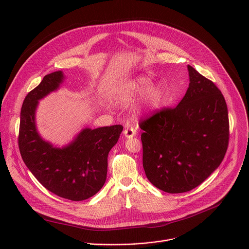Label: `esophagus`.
I'll use <instances>...</instances> for the list:
<instances>
[{
	"mask_svg": "<svg viewBox=\"0 0 249 249\" xmlns=\"http://www.w3.org/2000/svg\"><path fill=\"white\" fill-rule=\"evenodd\" d=\"M123 133L126 138H132L136 135V131L132 127H125V130L123 131Z\"/></svg>",
	"mask_w": 249,
	"mask_h": 249,
	"instance_id": "34e87169",
	"label": "esophagus"
}]
</instances>
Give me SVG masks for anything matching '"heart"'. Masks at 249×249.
<instances>
[{
  "instance_id": "1",
  "label": "heart",
  "mask_w": 249,
  "mask_h": 249,
  "mask_svg": "<svg viewBox=\"0 0 249 249\" xmlns=\"http://www.w3.org/2000/svg\"><path fill=\"white\" fill-rule=\"evenodd\" d=\"M152 82L147 77H139L128 81L120 86L115 93V99L121 104L132 102L137 96L143 93L142 106L148 110L153 111L160 107L163 99V91L160 87L153 86Z\"/></svg>"
}]
</instances>
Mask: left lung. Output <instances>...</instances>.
Segmentation results:
<instances>
[{
    "label": "left lung",
    "mask_w": 249,
    "mask_h": 249,
    "mask_svg": "<svg viewBox=\"0 0 249 249\" xmlns=\"http://www.w3.org/2000/svg\"><path fill=\"white\" fill-rule=\"evenodd\" d=\"M189 88L175 107L141 119L143 166L150 182L167 193L200 185L223 161L230 123L217 86L188 65Z\"/></svg>",
    "instance_id": "1"
}]
</instances>
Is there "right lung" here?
Here are the masks:
<instances>
[{"mask_svg": "<svg viewBox=\"0 0 249 249\" xmlns=\"http://www.w3.org/2000/svg\"><path fill=\"white\" fill-rule=\"evenodd\" d=\"M61 71L46 75L25 96L18 132L20 156L31 173L47 190L71 201H83L96 194L107 174V157L117 143L122 125L84 129L67 147L54 148L43 141L35 127L38 100L57 89Z\"/></svg>", "mask_w": 249, "mask_h": 249, "instance_id": "right-lung-1", "label": "right lung"}]
</instances>
